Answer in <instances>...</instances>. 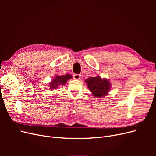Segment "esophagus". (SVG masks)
Segmentation results:
<instances>
[{
    "label": "esophagus",
    "instance_id": "34e87169",
    "mask_svg": "<svg viewBox=\"0 0 156 156\" xmlns=\"http://www.w3.org/2000/svg\"><path fill=\"white\" fill-rule=\"evenodd\" d=\"M73 78L76 80H79L81 78V75L80 74H74L73 75Z\"/></svg>",
    "mask_w": 156,
    "mask_h": 156
}]
</instances>
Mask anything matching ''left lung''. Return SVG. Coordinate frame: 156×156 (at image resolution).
<instances>
[{"label":"left lung","mask_w":156,"mask_h":156,"mask_svg":"<svg viewBox=\"0 0 156 156\" xmlns=\"http://www.w3.org/2000/svg\"><path fill=\"white\" fill-rule=\"evenodd\" d=\"M85 82L92 96L96 98H103L108 95L111 90V84L109 80L106 78L102 79L98 75L87 79Z\"/></svg>","instance_id":"8db88e82"}]
</instances>
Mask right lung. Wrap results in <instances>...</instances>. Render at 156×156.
I'll use <instances>...</instances> for the list:
<instances>
[{
    "instance_id": "right-lung-1",
    "label": "right lung",
    "mask_w": 156,
    "mask_h": 156,
    "mask_svg": "<svg viewBox=\"0 0 156 156\" xmlns=\"http://www.w3.org/2000/svg\"><path fill=\"white\" fill-rule=\"evenodd\" d=\"M72 78V76L70 74H66L62 75H56V76L51 79V81L49 83V89L51 90H53L58 88L61 85H64L66 84L67 81L70 79Z\"/></svg>"
}]
</instances>
